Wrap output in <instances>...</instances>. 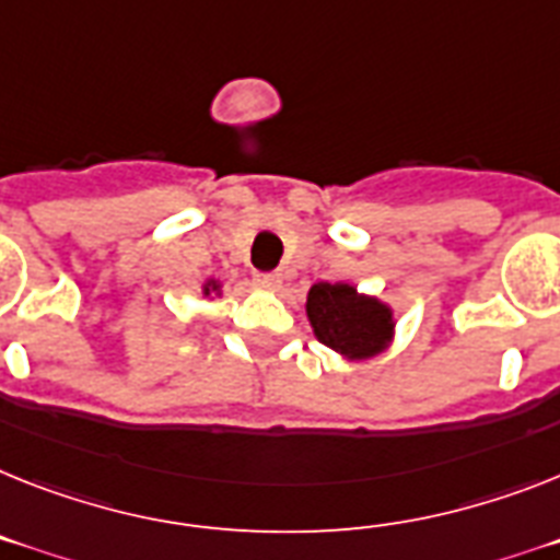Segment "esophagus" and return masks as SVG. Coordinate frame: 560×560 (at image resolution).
<instances>
[{"label":"esophagus","mask_w":560,"mask_h":560,"mask_svg":"<svg viewBox=\"0 0 560 560\" xmlns=\"http://www.w3.org/2000/svg\"><path fill=\"white\" fill-rule=\"evenodd\" d=\"M281 281H284V279H281V272H267V276H265V288L270 290V293H279Z\"/></svg>","instance_id":"esophagus-1"}]
</instances>
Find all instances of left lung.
I'll return each instance as SVG.
<instances>
[{
  "mask_svg": "<svg viewBox=\"0 0 560 560\" xmlns=\"http://www.w3.org/2000/svg\"><path fill=\"white\" fill-rule=\"evenodd\" d=\"M307 318L324 347L361 361L382 352L393 338V310L361 295L352 284L318 281L307 293Z\"/></svg>",
  "mask_w": 560,
  "mask_h": 560,
  "instance_id": "left-lung-1",
  "label": "left lung"
}]
</instances>
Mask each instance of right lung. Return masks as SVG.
Wrapping results in <instances>:
<instances>
[{"mask_svg":"<svg viewBox=\"0 0 560 560\" xmlns=\"http://www.w3.org/2000/svg\"><path fill=\"white\" fill-rule=\"evenodd\" d=\"M205 295H210V293H219V290H222V284H219V281L215 279H210V281H205Z\"/></svg>","mask_w":560,"mask_h":560,"instance_id":"right-lung-1","label":"right lung"}]
</instances>
